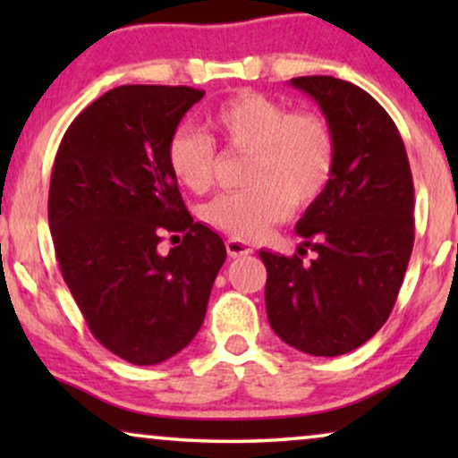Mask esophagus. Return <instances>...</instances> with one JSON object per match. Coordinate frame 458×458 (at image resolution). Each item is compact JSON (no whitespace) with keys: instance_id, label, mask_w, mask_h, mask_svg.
<instances>
[{"instance_id":"esophagus-1","label":"esophagus","mask_w":458,"mask_h":458,"mask_svg":"<svg viewBox=\"0 0 458 458\" xmlns=\"http://www.w3.org/2000/svg\"><path fill=\"white\" fill-rule=\"evenodd\" d=\"M227 252L231 259H242V256H250L252 254V246H250L248 242L243 240H237V237H231V240H227Z\"/></svg>"}]
</instances>
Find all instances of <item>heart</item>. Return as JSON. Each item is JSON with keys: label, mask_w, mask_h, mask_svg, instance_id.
I'll use <instances>...</instances> for the list:
<instances>
[{"label": "heart", "mask_w": 458, "mask_h": 458, "mask_svg": "<svg viewBox=\"0 0 458 458\" xmlns=\"http://www.w3.org/2000/svg\"><path fill=\"white\" fill-rule=\"evenodd\" d=\"M206 124L229 148L250 152L248 190L229 191L206 206L212 227L237 240H252L284 221L292 206L304 208L327 187L335 166L329 124L310 112H292L277 99L243 91L225 99ZM168 166L191 191L208 190L215 177L216 148L191 127L174 131L166 146Z\"/></svg>", "instance_id": "heart-1"}]
</instances>
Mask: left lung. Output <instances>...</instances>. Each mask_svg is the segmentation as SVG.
<instances>
[{"label": "left lung", "mask_w": 458, "mask_h": 458, "mask_svg": "<svg viewBox=\"0 0 458 458\" xmlns=\"http://www.w3.org/2000/svg\"><path fill=\"white\" fill-rule=\"evenodd\" d=\"M292 87L321 108L335 141L325 191L296 223L292 259L260 250L275 334L312 356L352 352L387 321L415 242V190L390 114L360 87L298 77ZM306 249L316 252L303 262Z\"/></svg>", "instance_id": "obj_1"}]
</instances>
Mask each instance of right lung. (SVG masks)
Listing matches in <instances>:
<instances>
[{
  "label": "right lung",
  "instance_id": "obj_1",
  "mask_svg": "<svg viewBox=\"0 0 458 458\" xmlns=\"http://www.w3.org/2000/svg\"><path fill=\"white\" fill-rule=\"evenodd\" d=\"M202 98L114 87L74 118L54 160L47 218L62 277L98 342L133 365H158L196 337L227 259L221 235L193 223L166 160ZM162 233H184L166 257Z\"/></svg>",
  "mask_w": 458,
  "mask_h": 458
}]
</instances>
